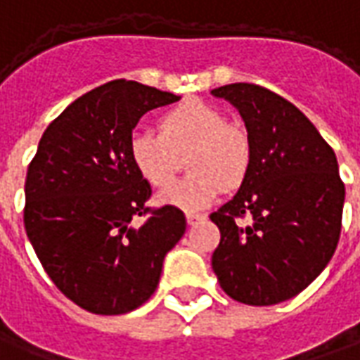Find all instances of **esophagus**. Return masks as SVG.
I'll return each instance as SVG.
<instances>
[{
	"label": "esophagus",
	"mask_w": 360,
	"mask_h": 360,
	"mask_svg": "<svg viewBox=\"0 0 360 360\" xmlns=\"http://www.w3.org/2000/svg\"><path fill=\"white\" fill-rule=\"evenodd\" d=\"M187 222L191 224V226H193V224H197L198 220H202V218H205V214H198V212H187Z\"/></svg>",
	"instance_id": "34e87169"
}]
</instances>
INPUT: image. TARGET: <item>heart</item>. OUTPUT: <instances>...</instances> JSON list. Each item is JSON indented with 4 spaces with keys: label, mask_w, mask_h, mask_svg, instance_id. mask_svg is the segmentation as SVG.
I'll list each match as a JSON object with an SVG mask.
<instances>
[{
    "label": "heart",
    "mask_w": 360,
    "mask_h": 360,
    "mask_svg": "<svg viewBox=\"0 0 360 360\" xmlns=\"http://www.w3.org/2000/svg\"><path fill=\"white\" fill-rule=\"evenodd\" d=\"M152 130L134 132L128 142V158L142 179L155 188L167 187L179 169V155H187L185 179L165 188L162 205L187 212L205 208L226 187H238L251 165V140L248 130L228 122L222 110L188 99L163 112Z\"/></svg>",
    "instance_id": "heart-1"
}]
</instances>
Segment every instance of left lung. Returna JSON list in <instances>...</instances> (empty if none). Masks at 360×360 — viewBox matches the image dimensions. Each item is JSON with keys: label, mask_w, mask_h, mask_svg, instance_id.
Listing matches in <instances>:
<instances>
[{"label": "left lung", "mask_w": 360, "mask_h": 360, "mask_svg": "<svg viewBox=\"0 0 360 360\" xmlns=\"http://www.w3.org/2000/svg\"><path fill=\"white\" fill-rule=\"evenodd\" d=\"M212 95L240 110L251 140L240 191L210 214L220 230L212 269L238 302H285L320 275L338 248L345 200L338 160L302 110L267 87L232 84Z\"/></svg>", "instance_id": "1"}]
</instances>
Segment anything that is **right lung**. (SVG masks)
<instances>
[{
    "mask_svg": "<svg viewBox=\"0 0 360 360\" xmlns=\"http://www.w3.org/2000/svg\"><path fill=\"white\" fill-rule=\"evenodd\" d=\"M179 101L115 79L75 99L40 138L25 181V230L46 275L79 308L119 316L155 292L163 257L185 233L177 206L152 208L128 158L148 110ZM144 215L136 226L131 220Z\"/></svg>",
    "mask_w": 360,
    "mask_h": 360,
    "instance_id": "right-lung-1",
    "label": "right lung"
}]
</instances>
